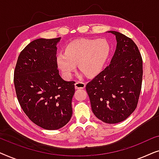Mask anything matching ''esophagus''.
I'll list each match as a JSON object with an SVG mask.
<instances>
[{
	"instance_id": "1",
	"label": "esophagus",
	"mask_w": 159,
	"mask_h": 159,
	"mask_svg": "<svg viewBox=\"0 0 159 159\" xmlns=\"http://www.w3.org/2000/svg\"><path fill=\"white\" fill-rule=\"evenodd\" d=\"M85 88V83L83 82H77L75 83L76 89H84Z\"/></svg>"
}]
</instances>
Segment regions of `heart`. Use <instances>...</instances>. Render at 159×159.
<instances>
[{
    "mask_svg": "<svg viewBox=\"0 0 159 159\" xmlns=\"http://www.w3.org/2000/svg\"><path fill=\"white\" fill-rule=\"evenodd\" d=\"M111 46L105 39H80L69 43L64 52L56 56V63L66 78H70L78 64L89 77L98 75L109 56Z\"/></svg>",
    "mask_w": 159,
    "mask_h": 159,
    "instance_id": "b5f03b06",
    "label": "heart"
}]
</instances>
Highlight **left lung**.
<instances>
[{
  "label": "left lung",
  "mask_w": 159,
  "mask_h": 159,
  "mask_svg": "<svg viewBox=\"0 0 159 159\" xmlns=\"http://www.w3.org/2000/svg\"><path fill=\"white\" fill-rule=\"evenodd\" d=\"M116 48L110 64L86 85L95 116L103 122L125 120L135 110L143 80V60L134 41L116 31Z\"/></svg>",
  "instance_id": "1"
}]
</instances>
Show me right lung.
Returning a JSON list of instances; mask_svg holds the SVG:
<instances>
[{
  "instance_id": "right-lung-1",
  "label": "right lung",
  "mask_w": 159,
  "mask_h": 159,
  "mask_svg": "<svg viewBox=\"0 0 159 159\" xmlns=\"http://www.w3.org/2000/svg\"><path fill=\"white\" fill-rule=\"evenodd\" d=\"M61 38L32 41L19 54L14 71L19 103L32 122L45 129H58L72 116L74 81H65L56 63Z\"/></svg>"
}]
</instances>
